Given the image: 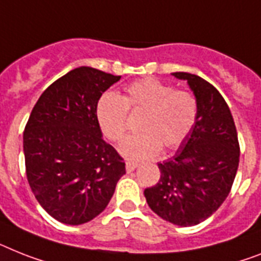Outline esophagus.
Instances as JSON below:
<instances>
[{
	"label": "esophagus",
	"instance_id": "esophagus-1",
	"mask_svg": "<svg viewBox=\"0 0 261 261\" xmlns=\"http://www.w3.org/2000/svg\"><path fill=\"white\" fill-rule=\"evenodd\" d=\"M136 168H139V164H137V163H130V161H128V163L125 164V169L128 173H130V172L135 171Z\"/></svg>",
	"mask_w": 261,
	"mask_h": 261
}]
</instances>
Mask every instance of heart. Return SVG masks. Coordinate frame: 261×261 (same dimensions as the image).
Wrapping results in <instances>:
<instances>
[{
	"label": "heart",
	"mask_w": 261,
	"mask_h": 261,
	"mask_svg": "<svg viewBox=\"0 0 261 261\" xmlns=\"http://www.w3.org/2000/svg\"><path fill=\"white\" fill-rule=\"evenodd\" d=\"M128 111L144 112L141 133L122 141L118 150L129 160H148L161 146L174 149L187 139L197 117V102L192 93L174 90L172 85L153 77L129 84L121 97L105 93L96 105V118L109 141L118 143L128 128Z\"/></svg>",
	"instance_id": "heart-1"
}]
</instances>
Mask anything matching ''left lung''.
Returning a JSON list of instances; mask_svg holds the SVG:
<instances>
[{"label":"left lung","instance_id":"left-lung-1","mask_svg":"<svg viewBox=\"0 0 261 261\" xmlns=\"http://www.w3.org/2000/svg\"><path fill=\"white\" fill-rule=\"evenodd\" d=\"M172 74L187 81L195 94L197 117L174 156L159 163L160 180L144 196L161 219L192 227L216 212L229 195L240 148L233 117L219 90L196 74Z\"/></svg>","mask_w":261,"mask_h":261}]
</instances>
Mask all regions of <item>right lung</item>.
<instances>
[{
	"instance_id": "right-lung-1",
	"label": "right lung",
	"mask_w": 261,
	"mask_h": 261,
	"mask_svg": "<svg viewBox=\"0 0 261 261\" xmlns=\"http://www.w3.org/2000/svg\"><path fill=\"white\" fill-rule=\"evenodd\" d=\"M121 76L80 66L38 98L23 132L27 177L40 205L60 223L80 225L111 201L125 164L102 139L96 105Z\"/></svg>"
}]
</instances>
